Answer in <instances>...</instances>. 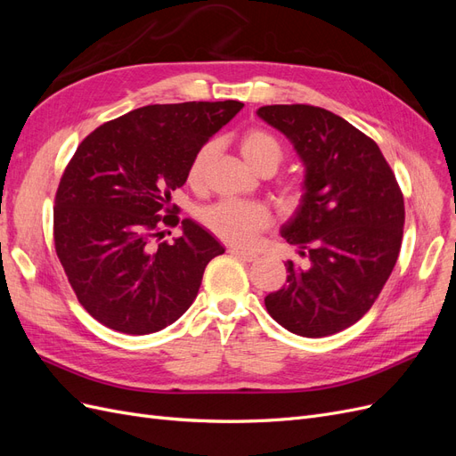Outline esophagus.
<instances>
[{"label": "esophagus", "mask_w": 456, "mask_h": 456, "mask_svg": "<svg viewBox=\"0 0 456 456\" xmlns=\"http://www.w3.org/2000/svg\"><path fill=\"white\" fill-rule=\"evenodd\" d=\"M228 253L240 260H245V262H253L258 258V255L255 251H245V249H240V247H228Z\"/></svg>", "instance_id": "34e87169"}]
</instances>
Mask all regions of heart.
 <instances>
[{"mask_svg":"<svg viewBox=\"0 0 456 456\" xmlns=\"http://www.w3.org/2000/svg\"><path fill=\"white\" fill-rule=\"evenodd\" d=\"M213 154V142L203 144L196 151L186 171V181L190 186H200L203 183L205 169ZM241 154L256 171L265 167L275 169L283 159V148L272 133L265 129H249L241 136ZM200 218L205 228L223 241L247 245L253 241L258 230L268 224V211L265 205L255 201L223 200L205 207Z\"/></svg>","mask_w":456,"mask_h":456,"instance_id":"heart-1","label":"heart"}]
</instances>
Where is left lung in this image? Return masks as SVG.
Wrapping results in <instances>:
<instances>
[{"label": "left lung", "mask_w": 456, "mask_h": 456, "mask_svg": "<svg viewBox=\"0 0 456 456\" xmlns=\"http://www.w3.org/2000/svg\"><path fill=\"white\" fill-rule=\"evenodd\" d=\"M256 116L287 136L305 167L300 203L281 236L308 268L287 260V283L266 295V310L298 337L340 333L369 312L395 266L402 190L377 142L329 110L273 104Z\"/></svg>", "instance_id": "left-lung-1"}]
</instances>
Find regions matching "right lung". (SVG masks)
<instances>
[{"mask_svg": "<svg viewBox=\"0 0 456 456\" xmlns=\"http://www.w3.org/2000/svg\"><path fill=\"white\" fill-rule=\"evenodd\" d=\"M243 108L238 101L151 104L94 129L76 150L54 198V249L77 300L126 335L169 327L198 297L205 266L224 253L213 233L183 220L171 191L196 151Z\"/></svg>", "mask_w": 456, "mask_h": 456, "instance_id": "right-lung-1", "label": "right lung"}]
</instances>
